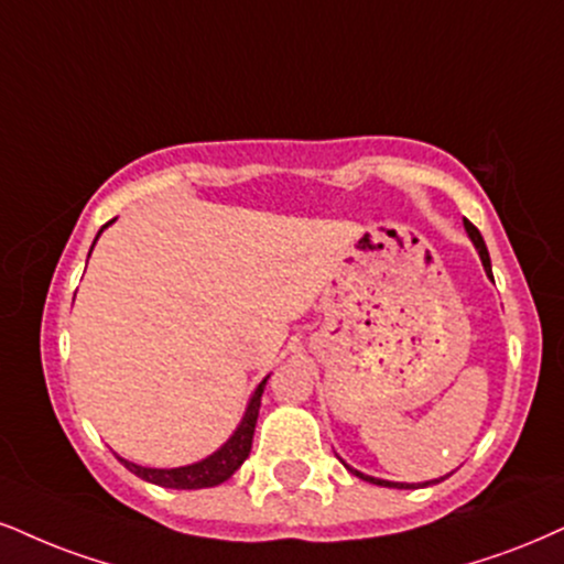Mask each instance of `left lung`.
I'll return each instance as SVG.
<instances>
[{
	"label": "left lung",
	"mask_w": 564,
	"mask_h": 564,
	"mask_svg": "<svg viewBox=\"0 0 564 564\" xmlns=\"http://www.w3.org/2000/svg\"><path fill=\"white\" fill-rule=\"evenodd\" d=\"M465 232H468V238L474 240L478 256H481V263H484V269H486V276H491V259H489V250H486V242H484V238H481V232H478V229H476L474 225H470V221H465ZM347 468H350V465H347ZM350 470H352V474H356L358 478H364V481H368V484L389 486V489H413V486H415V484H398V481H384V478L366 476V474H360V470H356V468H350ZM436 481H442V478H436ZM436 481H426V484H419V486H429V484H436Z\"/></svg>",
	"instance_id": "8db88e82"
}]
</instances>
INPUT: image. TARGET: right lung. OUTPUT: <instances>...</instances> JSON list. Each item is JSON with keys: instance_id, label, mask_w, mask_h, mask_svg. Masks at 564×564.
I'll return each instance as SVG.
<instances>
[{"instance_id": "right-lung-1", "label": "right lung", "mask_w": 564, "mask_h": 564, "mask_svg": "<svg viewBox=\"0 0 564 564\" xmlns=\"http://www.w3.org/2000/svg\"><path fill=\"white\" fill-rule=\"evenodd\" d=\"M112 221H107V225L99 229V235L109 225H112ZM99 235H96V240H99ZM267 379L256 387L253 398H250L248 408H246V415H242L240 426L235 429V434L229 436V440L221 444L214 455H208L206 460L183 465V468H143V465L128 463L124 457H120V463L130 470V474L143 478V481L164 486V489H208V486H217L221 481H227V478L232 476L235 470L246 463V457L250 455V444H253V431H256V421H259L261 394H263V387H267Z\"/></svg>"}]
</instances>
